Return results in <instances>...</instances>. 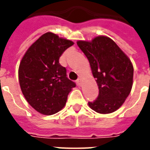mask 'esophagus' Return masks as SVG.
I'll use <instances>...</instances> for the list:
<instances>
[{
    "label": "esophagus",
    "mask_w": 150,
    "mask_h": 150,
    "mask_svg": "<svg viewBox=\"0 0 150 150\" xmlns=\"http://www.w3.org/2000/svg\"><path fill=\"white\" fill-rule=\"evenodd\" d=\"M76 83H77V84H78L79 86H80V85H81V83H82L81 79H77V81H76Z\"/></svg>",
    "instance_id": "1"
}]
</instances>
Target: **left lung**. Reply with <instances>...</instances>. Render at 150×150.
<instances>
[{
	"label": "left lung",
	"mask_w": 150,
	"mask_h": 150,
	"mask_svg": "<svg viewBox=\"0 0 150 150\" xmlns=\"http://www.w3.org/2000/svg\"><path fill=\"white\" fill-rule=\"evenodd\" d=\"M90 62L92 75L99 88L94 102H88L92 110L108 114L121 107L132 90L133 66L116 43L107 36L91 41L77 42Z\"/></svg>",
	"instance_id": "obj_1"
}]
</instances>
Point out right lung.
Masks as SVG:
<instances>
[{
	"instance_id": "1",
	"label": "right lung",
	"mask_w": 150,
	"mask_h": 150,
	"mask_svg": "<svg viewBox=\"0 0 150 150\" xmlns=\"http://www.w3.org/2000/svg\"><path fill=\"white\" fill-rule=\"evenodd\" d=\"M74 42L47 32L25 53L18 68L22 94L31 107L43 115H53L65 106L75 83L67 77L59 60Z\"/></svg>"
}]
</instances>
